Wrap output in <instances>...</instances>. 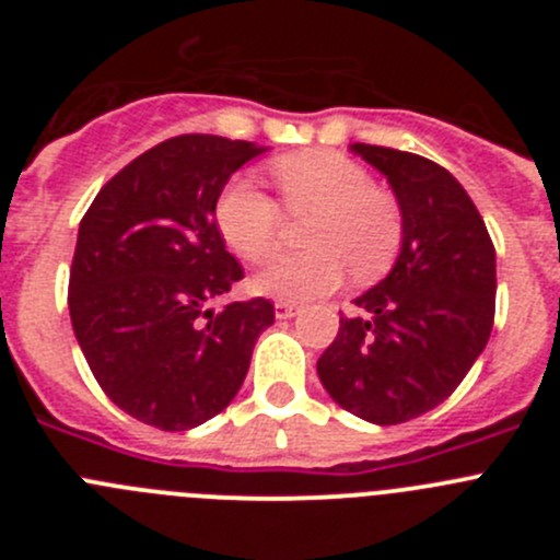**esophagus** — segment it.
<instances>
[{
	"label": "esophagus",
	"instance_id": "esophagus-1",
	"mask_svg": "<svg viewBox=\"0 0 560 560\" xmlns=\"http://www.w3.org/2000/svg\"><path fill=\"white\" fill-rule=\"evenodd\" d=\"M275 314H277V319H289V316L296 314V305L289 303V300H277Z\"/></svg>",
	"mask_w": 560,
	"mask_h": 560
}]
</instances>
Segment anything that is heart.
I'll return each instance as SVG.
<instances>
[{
    "mask_svg": "<svg viewBox=\"0 0 560 560\" xmlns=\"http://www.w3.org/2000/svg\"><path fill=\"white\" fill-rule=\"evenodd\" d=\"M283 210L311 215L303 241L311 249L285 255L257 275L255 285L280 300L330 294L348 269L359 283L387 275L404 244L398 199L375 187L368 167L328 148L300 151L271 162ZM283 210L249 179H232L215 201L226 244L249 264H266L283 244Z\"/></svg>",
    "mask_w": 560,
    "mask_h": 560,
    "instance_id": "1",
    "label": "heart"
}]
</instances>
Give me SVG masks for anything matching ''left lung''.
<instances>
[{"mask_svg":"<svg viewBox=\"0 0 560 560\" xmlns=\"http://www.w3.org/2000/svg\"><path fill=\"white\" fill-rule=\"evenodd\" d=\"M387 176L404 212L400 255L316 361L341 409L395 427L459 387L488 345L497 311V252L471 196L438 162L353 142Z\"/></svg>","mask_w":560,"mask_h":560,"instance_id":"obj_1","label":"left lung"}]
</instances>
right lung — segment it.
<instances>
[{"instance_id": "1", "label": "right lung", "mask_w": 560, "mask_h": 560, "mask_svg": "<svg viewBox=\"0 0 560 560\" xmlns=\"http://www.w3.org/2000/svg\"><path fill=\"white\" fill-rule=\"evenodd\" d=\"M260 151L215 133L171 137L112 176L81 219L67 296L75 339L103 393L162 432L230 407L275 323L264 296L207 308L244 280L215 201Z\"/></svg>"}]
</instances>
